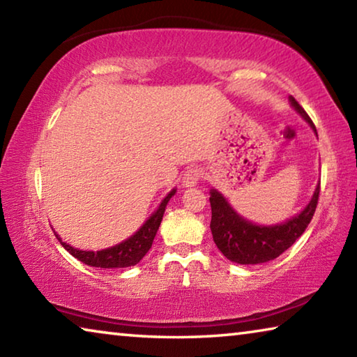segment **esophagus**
<instances>
[{
	"mask_svg": "<svg viewBox=\"0 0 357 357\" xmlns=\"http://www.w3.org/2000/svg\"><path fill=\"white\" fill-rule=\"evenodd\" d=\"M200 179H202L200 168H189V170H187L183 176V185L184 187H195Z\"/></svg>",
	"mask_w": 357,
	"mask_h": 357,
	"instance_id": "34e87169",
	"label": "esophagus"
}]
</instances>
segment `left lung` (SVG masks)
I'll return each mask as SVG.
<instances>
[{"mask_svg":"<svg viewBox=\"0 0 357 357\" xmlns=\"http://www.w3.org/2000/svg\"><path fill=\"white\" fill-rule=\"evenodd\" d=\"M289 102L296 112H298L310 128L315 130V124L312 123L309 114L305 113L298 100L289 96ZM319 197V184L317 185L315 193H313L310 203L301 211L298 215L291 219L277 223V225L263 227L255 225L244 217H241L234 211L225 197L215 189L211 190L209 203L213 217H211V231H213V239L223 255L229 261L238 264H259L271 261V259L282 255L283 252L289 249L305 228L309 227L313 214H315L317 204Z\"/></svg>","mask_w":357,"mask_h":357,"instance_id":"left-lung-1","label":"left lung"}]
</instances>
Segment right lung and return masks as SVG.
<instances>
[{"label": "right lung", "mask_w": 357, "mask_h": 357, "mask_svg": "<svg viewBox=\"0 0 357 357\" xmlns=\"http://www.w3.org/2000/svg\"><path fill=\"white\" fill-rule=\"evenodd\" d=\"M176 193V189H173L168 195L162 200L155 213L149 217V219L143 223V227L138 229L135 234H132L129 239L123 241L121 244L110 247V249L89 252V250H78L75 247L63 243V239L58 236L59 241L66 250H68L72 257L80 259L82 263L88 266H94V268H105V269H114V268H128V266H135L140 259L146 255L148 250L153 245V241L155 238L157 229L160 227L162 217H164L167 203L170 198Z\"/></svg>", "instance_id": "obj_1"}]
</instances>
